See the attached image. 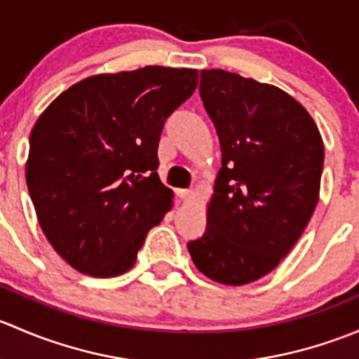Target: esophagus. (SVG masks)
I'll return each instance as SVG.
<instances>
[{
	"label": "esophagus",
	"instance_id": "1",
	"mask_svg": "<svg viewBox=\"0 0 359 359\" xmlns=\"http://www.w3.org/2000/svg\"><path fill=\"white\" fill-rule=\"evenodd\" d=\"M175 193H177V196H179L180 200H184V201L191 200V198L194 196V193L191 189H177Z\"/></svg>",
	"mask_w": 359,
	"mask_h": 359
}]
</instances>
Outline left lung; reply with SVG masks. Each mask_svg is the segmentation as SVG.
<instances>
[{"label": "left lung", "instance_id": "8db88e82", "mask_svg": "<svg viewBox=\"0 0 359 359\" xmlns=\"http://www.w3.org/2000/svg\"><path fill=\"white\" fill-rule=\"evenodd\" d=\"M200 95L222 168L205 234L187 248L206 278L240 287L271 273L306 229L320 198L323 139L306 107L274 85L205 69Z\"/></svg>", "mask_w": 359, "mask_h": 359}]
</instances>
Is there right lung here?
Masks as SVG:
<instances>
[{
	"label": "right lung",
	"mask_w": 359,
	"mask_h": 359,
	"mask_svg": "<svg viewBox=\"0 0 359 359\" xmlns=\"http://www.w3.org/2000/svg\"><path fill=\"white\" fill-rule=\"evenodd\" d=\"M196 69L147 66L81 79L29 137L25 180L53 250L95 278L126 273L172 208L158 177L166 118L194 93Z\"/></svg>",
	"instance_id": "add662e5"
}]
</instances>
